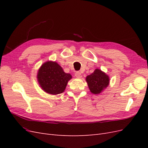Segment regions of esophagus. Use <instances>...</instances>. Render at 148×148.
I'll use <instances>...</instances> for the list:
<instances>
[{"instance_id":"34e87169","label":"esophagus","mask_w":148,"mask_h":148,"mask_svg":"<svg viewBox=\"0 0 148 148\" xmlns=\"http://www.w3.org/2000/svg\"><path fill=\"white\" fill-rule=\"evenodd\" d=\"M75 77H77V78H82V74H81V73L79 72V71H77V72L75 73Z\"/></svg>"}]
</instances>
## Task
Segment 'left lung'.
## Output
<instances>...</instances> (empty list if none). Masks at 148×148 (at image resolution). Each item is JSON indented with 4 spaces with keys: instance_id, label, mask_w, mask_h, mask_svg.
<instances>
[{
    "instance_id": "obj_1",
    "label": "left lung",
    "mask_w": 148,
    "mask_h": 148,
    "mask_svg": "<svg viewBox=\"0 0 148 148\" xmlns=\"http://www.w3.org/2000/svg\"><path fill=\"white\" fill-rule=\"evenodd\" d=\"M86 81L91 93L98 95L109 86L110 79L104 72L96 69L92 73L87 76Z\"/></svg>"
}]
</instances>
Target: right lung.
Wrapping results in <instances>:
<instances>
[{
    "mask_svg": "<svg viewBox=\"0 0 148 148\" xmlns=\"http://www.w3.org/2000/svg\"><path fill=\"white\" fill-rule=\"evenodd\" d=\"M71 78L70 73H65L56 62L52 61L44 63L39 68L37 75L38 83L42 90L53 95L63 92Z\"/></svg>",
    "mask_w": 148,
    "mask_h": 148,
    "instance_id": "1",
    "label": "right lung"
}]
</instances>
